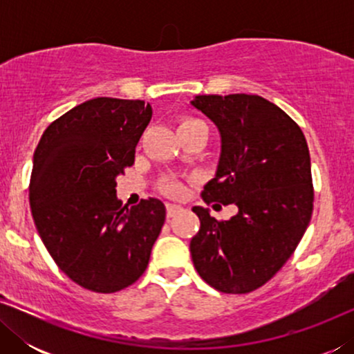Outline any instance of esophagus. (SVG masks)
<instances>
[{"instance_id": "1", "label": "esophagus", "mask_w": 354, "mask_h": 354, "mask_svg": "<svg viewBox=\"0 0 354 354\" xmlns=\"http://www.w3.org/2000/svg\"><path fill=\"white\" fill-rule=\"evenodd\" d=\"M166 209H167V217L171 219V217L176 216L178 211H182V206L174 205V203H166Z\"/></svg>"}]
</instances>
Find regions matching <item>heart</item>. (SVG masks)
Returning a JSON list of instances; mask_svg holds the SVG:
<instances>
[{"instance_id":"obj_1","label":"heart","mask_w":354,"mask_h":354,"mask_svg":"<svg viewBox=\"0 0 354 354\" xmlns=\"http://www.w3.org/2000/svg\"><path fill=\"white\" fill-rule=\"evenodd\" d=\"M193 122H200V120L196 119H188V120H183L180 125H185V124H193ZM164 192L169 193V195H180L182 193V185L176 180H166L164 182Z\"/></svg>"}]
</instances>
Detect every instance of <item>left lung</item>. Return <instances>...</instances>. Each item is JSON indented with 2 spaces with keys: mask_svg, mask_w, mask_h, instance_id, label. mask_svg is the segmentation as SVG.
Listing matches in <instances>:
<instances>
[{
  "mask_svg": "<svg viewBox=\"0 0 354 354\" xmlns=\"http://www.w3.org/2000/svg\"><path fill=\"white\" fill-rule=\"evenodd\" d=\"M217 127L221 154L203 200L235 205L219 222L193 206L200 230L190 241L198 274L224 293H248L279 272L313 214L311 159L290 115L258 95H198L190 101Z\"/></svg>",
  "mask_w": 354,
  "mask_h": 354,
  "instance_id": "8db88e82",
  "label": "left lung"
}]
</instances>
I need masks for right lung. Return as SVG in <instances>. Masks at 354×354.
I'll list each match as a JSON object with an SVG mask.
<instances>
[{
    "label": "right lung",
    "instance_id": "obj_1",
    "mask_svg": "<svg viewBox=\"0 0 354 354\" xmlns=\"http://www.w3.org/2000/svg\"><path fill=\"white\" fill-rule=\"evenodd\" d=\"M151 115L143 100H88L50 124L33 154L28 195L38 234L62 272L91 292L138 280L166 221L158 198L130 209L115 198V178L133 164Z\"/></svg>",
    "mask_w": 354,
    "mask_h": 354
}]
</instances>
